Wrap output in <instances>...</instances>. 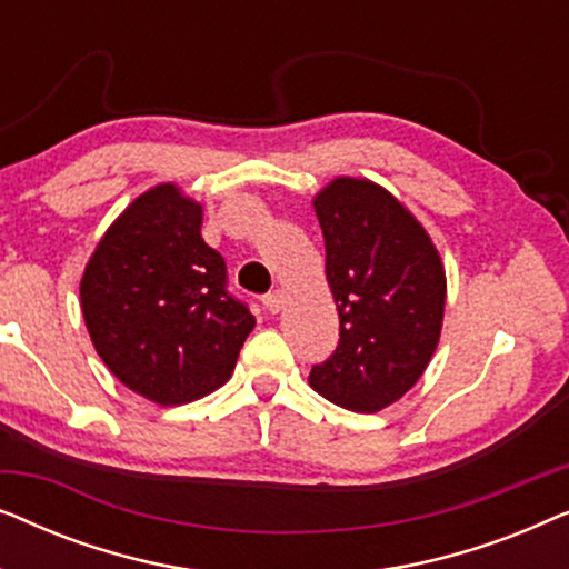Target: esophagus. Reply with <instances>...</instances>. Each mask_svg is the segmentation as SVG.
Wrapping results in <instances>:
<instances>
[{
  "label": "esophagus",
  "mask_w": 569,
  "mask_h": 569,
  "mask_svg": "<svg viewBox=\"0 0 569 569\" xmlns=\"http://www.w3.org/2000/svg\"><path fill=\"white\" fill-rule=\"evenodd\" d=\"M282 292H279V290H271V292H267V295H263V298H261V306L263 308H267L269 310V313H277V310L279 308H282Z\"/></svg>",
  "instance_id": "34e87169"
}]
</instances>
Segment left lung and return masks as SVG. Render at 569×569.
Masks as SVG:
<instances>
[{"mask_svg":"<svg viewBox=\"0 0 569 569\" xmlns=\"http://www.w3.org/2000/svg\"><path fill=\"white\" fill-rule=\"evenodd\" d=\"M339 345L310 386L352 411L401 399L438 347L446 271L432 240L391 193L337 178L316 197Z\"/></svg>","mask_w":569,"mask_h":569,"instance_id":"8db88e82","label":"left lung"}]
</instances>
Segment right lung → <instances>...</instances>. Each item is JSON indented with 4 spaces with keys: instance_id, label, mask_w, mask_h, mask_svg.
I'll use <instances>...</instances> for the list:
<instances>
[{
    "instance_id": "obj_1",
    "label": "right lung",
    "mask_w": 569,
    "mask_h": 569,
    "mask_svg": "<svg viewBox=\"0 0 569 569\" xmlns=\"http://www.w3.org/2000/svg\"><path fill=\"white\" fill-rule=\"evenodd\" d=\"M80 298L108 370L162 407L222 386L256 326L248 302L228 290L224 259L201 238V207L170 183L111 224Z\"/></svg>"
}]
</instances>
